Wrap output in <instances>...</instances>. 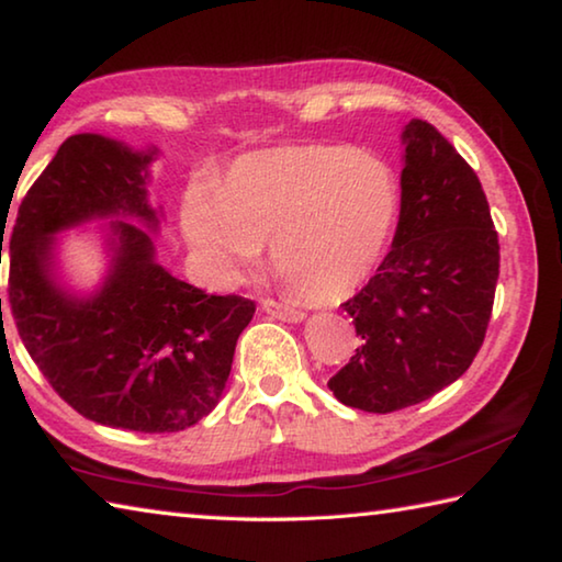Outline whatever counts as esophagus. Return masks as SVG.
Wrapping results in <instances>:
<instances>
[{
  "mask_svg": "<svg viewBox=\"0 0 562 562\" xmlns=\"http://www.w3.org/2000/svg\"><path fill=\"white\" fill-rule=\"evenodd\" d=\"M262 312H268L270 317L274 319H282V322H302L304 319V312L302 310H294V307H288V304H282L278 300H262Z\"/></svg>",
  "mask_w": 562,
  "mask_h": 562,
  "instance_id": "esophagus-1",
  "label": "esophagus"
}]
</instances>
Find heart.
I'll use <instances>...</instances> for the list:
<instances>
[{"instance_id":"obj_1","label":"heart","mask_w":562,"mask_h":562,"mask_svg":"<svg viewBox=\"0 0 562 562\" xmlns=\"http://www.w3.org/2000/svg\"><path fill=\"white\" fill-rule=\"evenodd\" d=\"M398 186L384 160L349 146L247 154L215 195L183 207L188 243L217 268H247L270 243V265L300 297L335 304L376 270L392 237Z\"/></svg>"}]
</instances>
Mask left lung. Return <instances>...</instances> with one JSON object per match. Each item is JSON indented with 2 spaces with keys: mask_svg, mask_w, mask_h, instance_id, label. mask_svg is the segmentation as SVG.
Wrapping results in <instances>:
<instances>
[{
  "mask_svg": "<svg viewBox=\"0 0 562 562\" xmlns=\"http://www.w3.org/2000/svg\"><path fill=\"white\" fill-rule=\"evenodd\" d=\"M402 213L392 250L341 307L361 345L327 386L345 406L389 414L453 384L486 337L501 268L479 176L431 123L402 133Z\"/></svg>",
  "mask_w": 562,
  "mask_h": 562,
  "instance_id": "left-lung-1",
  "label": "left lung"
}]
</instances>
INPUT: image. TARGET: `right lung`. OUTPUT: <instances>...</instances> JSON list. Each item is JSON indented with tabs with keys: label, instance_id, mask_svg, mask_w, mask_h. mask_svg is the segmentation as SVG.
Wrapping results in <instances>:
<instances>
[{
	"label": "right lung",
	"instance_id": "1",
	"mask_svg": "<svg viewBox=\"0 0 562 562\" xmlns=\"http://www.w3.org/2000/svg\"><path fill=\"white\" fill-rule=\"evenodd\" d=\"M154 154L97 133L66 138L19 205L7 292L19 337L66 404L111 429L170 434L221 402L255 302L205 294L156 262L145 231H158L146 198ZM91 216H133L147 226L112 224L110 278L79 301L53 282L50 235Z\"/></svg>",
	"mask_w": 562,
	"mask_h": 562
}]
</instances>
